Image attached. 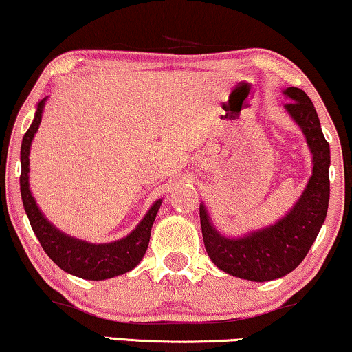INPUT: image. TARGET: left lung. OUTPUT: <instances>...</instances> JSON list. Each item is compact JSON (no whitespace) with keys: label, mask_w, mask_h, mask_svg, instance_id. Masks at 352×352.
I'll list each match as a JSON object with an SVG mask.
<instances>
[{"label":"left lung","mask_w":352,"mask_h":352,"mask_svg":"<svg viewBox=\"0 0 352 352\" xmlns=\"http://www.w3.org/2000/svg\"><path fill=\"white\" fill-rule=\"evenodd\" d=\"M284 94L292 100L284 107L302 128L314 154L312 177L296 206L274 226L240 239L222 237L209 222L203 204L199 206L204 247L212 263L248 281H271L296 270L317 239L328 211L330 144L309 96L299 87H287Z\"/></svg>","instance_id":"1"}]
</instances>
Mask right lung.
I'll return each instance as SVG.
<instances>
[{
	"instance_id": "right-lung-1",
	"label": "right lung",
	"mask_w": 352,
	"mask_h": 352,
	"mask_svg": "<svg viewBox=\"0 0 352 352\" xmlns=\"http://www.w3.org/2000/svg\"><path fill=\"white\" fill-rule=\"evenodd\" d=\"M45 99L37 105V112L30 128L22 138L21 146V197L24 203L25 214L29 217L32 230L37 235L40 245L48 256L66 273L78 276L82 279H109L113 276L128 273L140 263L149 245L151 228H153L155 214L161 208L162 199L155 201L144 219L138 224L133 232L122 240L112 243H89L84 240L73 239L53 228L40 209L29 190V154L34 135L42 122V112Z\"/></svg>"
}]
</instances>
